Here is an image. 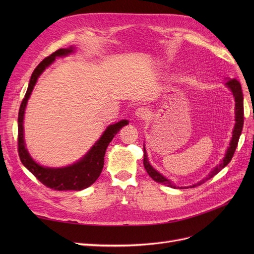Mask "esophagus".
I'll use <instances>...</instances> for the list:
<instances>
[{"mask_svg":"<svg viewBox=\"0 0 254 254\" xmlns=\"http://www.w3.org/2000/svg\"><path fill=\"white\" fill-rule=\"evenodd\" d=\"M135 117L140 120L147 119L149 117V111L148 109L144 108V107H140V108H137L135 110Z\"/></svg>","mask_w":254,"mask_h":254,"instance_id":"1","label":"esophagus"}]
</instances>
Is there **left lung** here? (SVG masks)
<instances>
[{"instance_id": "obj_1", "label": "left lung", "mask_w": 254, "mask_h": 254, "mask_svg": "<svg viewBox=\"0 0 254 254\" xmlns=\"http://www.w3.org/2000/svg\"><path fill=\"white\" fill-rule=\"evenodd\" d=\"M226 86L230 90H231L233 97H234V101H235V125H234L233 131H232L231 141H230L229 147L226 151V155H225L224 159L220 161V163L215 166L213 170L210 172V174L205 177V178H203L200 181H198L195 184H191V186H190V188H196L198 186H200V184L204 183L206 180L211 179L212 177H214L215 175L218 174L222 170V168L226 167L230 163V161L232 160V157H233L235 149L237 147V143H238V140H240V136L242 134V130H243V126H244V96H243V92H242V87H241L240 81H237L234 78L233 79L228 78L227 82H226ZM143 163H144V167H145L146 172H147V174L156 182L162 183V184H164V186L173 188V189H180V190L187 189V187L176 186V184L173 181L165 178V177L162 174H160L158 171H156L155 168H153L149 164V161H148V158H147V153H146L145 146H144V161H143Z\"/></svg>"}]
</instances>
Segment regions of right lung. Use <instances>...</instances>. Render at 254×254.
Returning <instances> with one entry per match:
<instances>
[{"label":"right lung","mask_w":254,"mask_h":254,"mask_svg":"<svg viewBox=\"0 0 254 254\" xmlns=\"http://www.w3.org/2000/svg\"><path fill=\"white\" fill-rule=\"evenodd\" d=\"M75 52V47L60 49L52 55L43 59L37 65L30 77L26 94L23 98L18 115V151L22 164L32 173L36 178L45 187L56 190H81L93 184L101 175L104 167V157L109 143L112 141L122 127L128 125L127 120H122L115 124L109 125L92 146L91 149L77 162L64 167H47L42 166L30 157L24 141V120L25 108L28 98L32 94L35 84L43 71L50 66L57 57H64Z\"/></svg>","instance_id":"1"}]
</instances>
